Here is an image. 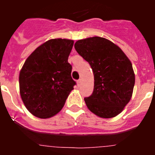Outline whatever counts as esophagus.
<instances>
[{
    "instance_id": "34e87169",
    "label": "esophagus",
    "mask_w": 155,
    "mask_h": 155,
    "mask_svg": "<svg viewBox=\"0 0 155 155\" xmlns=\"http://www.w3.org/2000/svg\"><path fill=\"white\" fill-rule=\"evenodd\" d=\"M77 83H78V85H80L81 83V79L78 80V81H77Z\"/></svg>"
}]
</instances>
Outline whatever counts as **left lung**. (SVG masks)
<instances>
[{
  "mask_svg": "<svg viewBox=\"0 0 155 155\" xmlns=\"http://www.w3.org/2000/svg\"><path fill=\"white\" fill-rule=\"evenodd\" d=\"M74 48L94 74L93 92L84 98L87 107L101 118L120 114L130 102L135 84L130 61L118 46L102 37L80 39Z\"/></svg>",
  "mask_w": 155,
  "mask_h": 155,
  "instance_id": "obj_1",
  "label": "left lung"
}]
</instances>
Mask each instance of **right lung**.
Instances as JSON below:
<instances>
[{
  "instance_id": "right-lung-1",
  "label": "right lung",
  "mask_w": 155,
  "mask_h": 155,
  "mask_svg": "<svg viewBox=\"0 0 155 155\" xmlns=\"http://www.w3.org/2000/svg\"><path fill=\"white\" fill-rule=\"evenodd\" d=\"M73 45L71 39H50L37 47L23 64L19 74L20 94L33 116L50 118L64 107L76 84L68 61Z\"/></svg>"
}]
</instances>
